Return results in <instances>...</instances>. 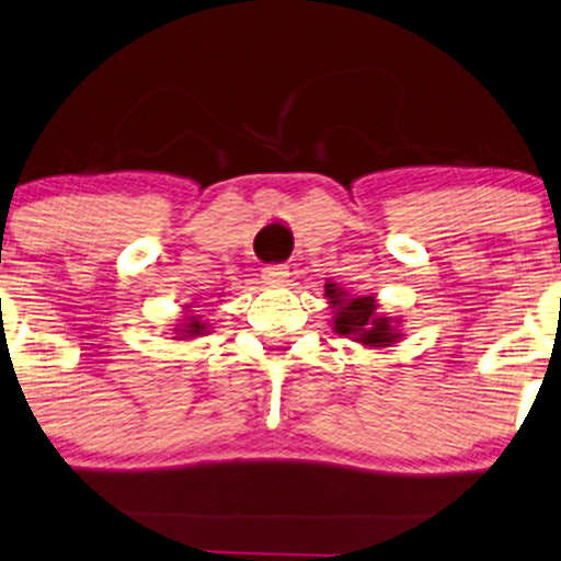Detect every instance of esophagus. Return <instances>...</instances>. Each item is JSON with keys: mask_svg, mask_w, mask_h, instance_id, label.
Wrapping results in <instances>:
<instances>
[{"mask_svg": "<svg viewBox=\"0 0 561 561\" xmlns=\"http://www.w3.org/2000/svg\"><path fill=\"white\" fill-rule=\"evenodd\" d=\"M261 276H264L266 285H285L289 272H287L285 264H272V266L264 268V274H261Z\"/></svg>", "mask_w": 561, "mask_h": 561, "instance_id": "34e87169", "label": "esophagus"}]
</instances>
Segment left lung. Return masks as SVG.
I'll use <instances>...</instances> for the list:
<instances>
[{
  "label": "left lung",
  "instance_id": "1",
  "mask_svg": "<svg viewBox=\"0 0 561 561\" xmlns=\"http://www.w3.org/2000/svg\"><path fill=\"white\" fill-rule=\"evenodd\" d=\"M325 297L336 310L333 331L339 336H350L367 346H391L401 336L391 318L378 316V302L373 297H346L336 285H325Z\"/></svg>",
  "mask_w": 561,
  "mask_h": 561
}]
</instances>
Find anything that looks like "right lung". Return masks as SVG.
<instances>
[{
  "instance_id": "right-lung-1",
  "label": "right lung",
  "mask_w": 561,
  "mask_h": 561,
  "mask_svg": "<svg viewBox=\"0 0 561 561\" xmlns=\"http://www.w3.org/2000/svg\"><path fill=\"white\" fill-rule=\"evenodd\" d=\"M175 331L183 333V336H186V339H188V336H202V333L207 331V325L198 323V318L191 316V318H188V323H183L181 329H175Z\"/></svg>"
}]
</instances>
